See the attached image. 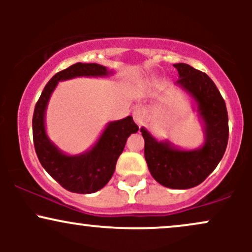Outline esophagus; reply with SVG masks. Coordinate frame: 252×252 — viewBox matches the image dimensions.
Masks as SVG:
<instances>
[{
  "label": "esophagus",
  "instance_id": "34e87169",
  "mask_svg": "<svg viewBox=\"0 0 252 252\" xmlns=\"http://www.w3.org/2000/svg\"><path fill=\"white\" fill-rule=\"evenodd\" d=\"M134 121H135L136 124H137L138 126H143V123H144V117H143L142 112H141V111H135V112H134Z\"/></svg>",
  "mask_w": 252,
  "mask_h": 252
}]
</instances>
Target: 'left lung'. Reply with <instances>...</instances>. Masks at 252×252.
<instances>
[{"instance_id":"obj_1","label":"left lung","mask_w":252,"mask_h":252,"mask_svg":"<svg viewBox=\"0 0 252 252\" xmlns=\"http://www.w3.org/2000/svg\"><path fill=\"white\" fill-rule=\"evenodd\" d=\"M174 67L179 72L176 85L196 103L204 124V144L198 149L182 150L169 141H158L146 128H141V132L153 178L168 189H187L201 184L220 162L227 146L228 117L220 92L206 73L182 63H174Z\"/></svg>"}]
</instances>
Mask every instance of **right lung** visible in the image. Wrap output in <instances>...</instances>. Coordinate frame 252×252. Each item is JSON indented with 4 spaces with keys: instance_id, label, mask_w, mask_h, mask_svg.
I'll return each mask as SVG.
<instances>
[{
    "instance_id": "add662e5",
    "label": "right lung",
    "mask_w": 252,
    "mask_h": 252,
    "mask_svg": "<svg viewBox=\"0 0 252 252\" xmlns=\"http://www.w3.org/2000/svg\"><path fill=\"white\" fill-rule=\"evenodd\" d=\"M99 63H77L52 77L37 100L33 115V140L37 158L46 172L65 189L79 194L94 193L108 184L126 140L137 132L131 116L110 122L98 141L88 152L79 155L63 154L46 134L45 114L52 92L62 80L76 77H106L111 74Z\"/></svg>"
}]
</instances>
